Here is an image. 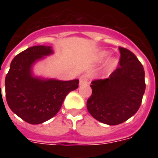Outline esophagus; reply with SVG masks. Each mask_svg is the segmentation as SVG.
<instances>
[{
	"label": "esophagus",
	"mask_w": 158,
	"mask_h": 158,
	"mask_svg": "<svg viewBox=\"0 0 158 158\" xmlns=\"http://www.w3.org/2000/svg\"><path fill=\"white\" fill-rule=\"evenodd\" d=\"M89 74H83V75L80 77V79H79V84H80V85H85V84H89Z\"/></svg>",
	"instance_id": "34e87169"
}]
</instances>
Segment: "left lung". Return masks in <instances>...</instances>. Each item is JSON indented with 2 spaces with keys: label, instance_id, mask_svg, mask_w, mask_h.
I'll list each match as a JSON object with an SVG mask.
<instances>
[{
  "label": "left lung",
  "instance_id": "left-lung-1",
  "mask_svg": "<svg viewBox=\"0 0 158 158\" xmlns=\"http://www.w3.org/2000/svg\"><path fill=\"white\" fill-rule=\"evenodd\" d=\"M119 66L107 79L91 83L92 95L87 108L100 122L116 125L135 115L145 92L144 69L134 53L120 47Z\"/></svg>",
  "mask_w": 158,
  "mask_h": 158
}]
</instances>
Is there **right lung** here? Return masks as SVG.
<instances>
[{"mask_svg":"<svg viewBox=\"0 0 158 158\" xmlns=\"http://www.w3.org/2000/svg\"><path fill=\"white\" fill-rule=\"evenodd\" d=\"M52 53V48L46 46L26 49L12 60L6 76L9 107L32 125L42 124L56 115L67 94L79 87V79L60 81L33 76L31 68L33 63Z\"/></svg>","mask_w":158,"mask_h":158,"instance_id":"right-lung-1","label":"right lung"}]
</instances>
